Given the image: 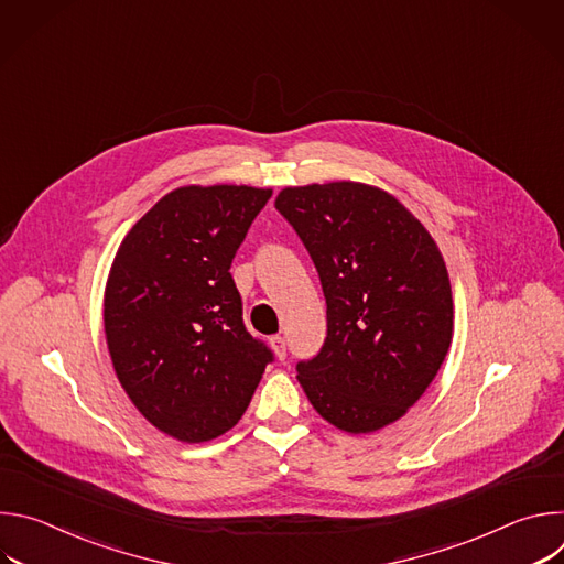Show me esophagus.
Listing matches in <instances>:
<instances>
[{
    "mask_svg": "<svg viewBox=\"0 0 564 564\" xmlns=\"http://www.w3.org/2000/svg\"><path fill=\"white\" fill-rule=\"evenodd\" d=\"M270 344H272V348H274L276 357L283 361V359L288 357V346H285V339H283L281 335H276V337H272V339H270Z\"/></svg>",
    "mask_w": 564,
    "mask_h": 564,
    "instance_id": "34e87169",
    "label": "esophagus"
}]
</instances>
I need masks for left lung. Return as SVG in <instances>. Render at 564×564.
<instances>
[{
    "mask_svg": "<svg viewBox=\"0 0 564 564\" xmlns=\"http://www.w3.org/2000/svg\"><path fill=\"white\" fill-rule=\"evenodd\" d=\"M274 207L328 307L324 346L296 364L310 404L348 433L399 420L451 346L453 296L435 240L397 198L359 183L288 187Z\"/></svg>",
    "mask_w": 564,
    "mask_h": 564,
    "instance_id": "obj_1",
    "label": "left lung"
}]
</instances>
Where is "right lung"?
<instances>
[{
  "instance_id": "obj_1",
  "label": "right lung",
  "mask_w": 564,
  "mask_h": 564,
  "mask_svg": "<svg viewBox=\"0 0 564 564\" xmlns=\"http://www.w3.org/2000/svg\"><path fill=\"white\" fill-rule=\"evenodd\" d=\"M272 189L181 187L124 236L105 294L116 375L135 409L181 442L238 424L274 352L252 337L229 274Z\"/></svg>"
}]
</instances>
